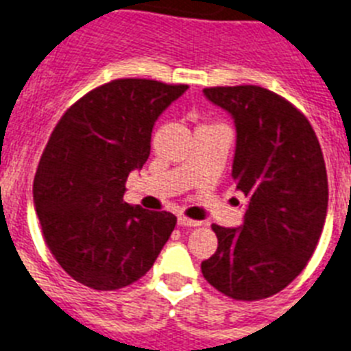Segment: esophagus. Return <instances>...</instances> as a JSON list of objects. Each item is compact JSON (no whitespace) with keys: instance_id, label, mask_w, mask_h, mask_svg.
Segmentation results:
<instances>
[{"instance_id":"esophagus-1","label":"esophagus","mask_w":351,"mask_h":351,"mask_svg":"<svg viewBox=\"0 0 351 351\" xmlns=\"http://www.w3.org/2000/svg\"><path fill=\"white\" fill-rule=\"evenodd\" d=\"M178 225H182V227H198V225H202V221L191 220L187 216H178Z\"/></svg>"}]
</instances>
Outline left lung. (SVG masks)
Here are the masks:
<instances>
[{
  "label": "left lung",
  "mask_w": 351,
  "mask_h": 351,
  "mask_svg": "<svg viewBox=\"0 0 351 351\" xmlns=\"http://www.w3.org/2000/svg\"><path fill=\"white\" fill-rule=\"evenodd\" d=\"M236 124L232 178L247 196L240 229L213 225L218 249L202 274L238 301L278 294L314 254L328 209L323 151L308 119L267 88H205Z\"/></svg>",
  "instance_id": "obj_1"
}]
</instances>
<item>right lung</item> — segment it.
<instances>
[{"mask_svg":"<svg viewBox=\"0 0 351 351\" xmlns=\"http://www.w3.org/2000/svg\"><path fill=\"white\" fill-rule=\"evenodd\" d=\"M151 79H115L81 97L53 128L34 178L43 238L62 270L93 290L135 283L169 240L176 216L126 204L156 119L187 90Z\"/></svg>","mask_w":351,"mask_h":351,"instance_id":"1","label":"right lung"}]
</instances>
